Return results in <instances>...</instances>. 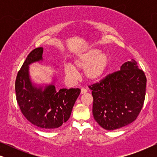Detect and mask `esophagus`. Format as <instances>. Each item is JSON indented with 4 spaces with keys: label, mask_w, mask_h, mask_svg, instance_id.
<instances>
[{
    "label": "esophagus",
    "mask_w": 157,
    "mask_h": 157,
    "mask_svg": "<svg viewBox=\"0 0 157 157\" xmlns=\"http://www.w3.org/2000/svg\"><path fill=\"white\" fill-rule=\"evenodd\" d=\"M87 92V89H84V88H82V89H81V94H86Z\"/></svg>",
    "instance_id": "34e87169"
}]
</instances>
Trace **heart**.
I'll return each mask as SVG.
<instances>
[{
	"label": "heart",
	"mask_w": 157,
	"mask_h": 157,
	"mask_svg": "<svg viewBox=\"0 0 157 157\" xmlns=\"http://www.w3.org/2000/svg\"><path fill=\"white\" fill-rule=\"evenodd\" d=\"M109 55L101 53L98 48H91L80 53L74 61L75 67L83 69V75L89 81H95L104 76L109 65ZM63 71L66 76L71 80L78 78L76 68L71 64L66 63L63 66Z\"/></svg>",
	"instance_id": "obj_1"
}]
</instances>
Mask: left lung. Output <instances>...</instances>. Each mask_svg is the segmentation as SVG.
<instances>
[{
	"label": "left lung",
	"mask_w": 157,
	"mask_h": 157,
	"mask_svg": "<svg viewBox=\"0 0 157 157\" xmlns=\"http://www.w3.org/2000/svg\"><path fill=\"white\" fill-rule=\"evenodd\" d=\"M146 85L144 72L132 59L119 71L89 86L94 98V119L106 130L117 129L132 123L143 107Z\"/></svg>",
	"instance_id": "8db88e82"
}]
</instances>
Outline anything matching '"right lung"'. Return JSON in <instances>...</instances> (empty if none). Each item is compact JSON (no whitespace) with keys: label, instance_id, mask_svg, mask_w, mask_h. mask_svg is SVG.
Masks as SVG:
<instances>
[{"label":"right lung","instance_id":"obj_1","mask_svg":"<svg viewBox=\"0 0 157 157\" xmlns=\"http://www.w3.org/2000/svg\"><path fill=\"white\" fill-rule=\"evenodd\" d=\"M42 47L28 56L16 79V100L27 120L38 127L56 128L70 118L74 105L81 93L78 89L56 90L54 84L37 87L31 82L29 65L43 61Z\"/></svg>","mask_w":157,"mask_h":157}]
</instances>
